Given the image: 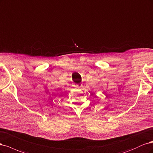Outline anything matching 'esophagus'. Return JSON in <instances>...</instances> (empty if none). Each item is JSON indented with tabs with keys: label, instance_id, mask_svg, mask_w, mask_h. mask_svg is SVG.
I'll return each instance as SVG.
<instances>
[{
	"label": "esophagus",
	"instance_id": "34e87169",
	"mask_svg": "<svg viewBox=\"0 0 153 153\" xmlns=\"http://www.w3.org/2000/svg\"><path fill=\"white\" fill-rule=\"evenodd\" d=\"M81 85H80V84H76V87H78V88H79V87H81Z\"/></svg>",
	"mask_w": 153,
	"mask_h": 153
}]
</instances>
